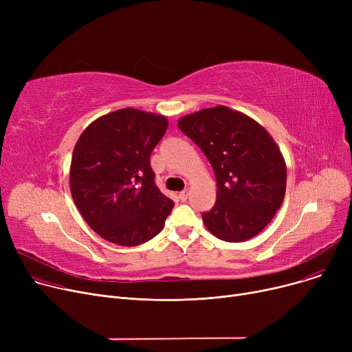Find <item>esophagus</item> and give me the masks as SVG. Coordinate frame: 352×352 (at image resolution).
<instances>
[{
  "mask_svg": "<svg viewBox=\"0 0 352 352\" xmlns=\"http://www.w3.org/2000/svg\"><path fill=\"white\" fill-rule=\"evenodd\" d=\"M188 195H190L188 190H184V191H181V192H179L178 198H179V201H181V202H186V201L188 199Z\"/></svg>",
  "mask_w": 352,
  "mask_h": 352,
  "instance_id": "obj_1",
  "label": "esophagus"
}]
</instances>
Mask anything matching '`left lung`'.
<instances>
[{"mask_svg":"<svg viewBox=\"0 0 352 352\" xmlns=\"http://www.w3.org/2000/svg\"><path fill=\"white\" fill-rule=\"evenodd\" d=\"M178 128L206 154L217 179V201L202 214L227 243L260 234L283 204L287 165L278 145L252 118L218 105L182 117Z\"/></svg>","mask_w":352,"mask_h":352,"instance_id":"left-lung-1","label":"left lung"}]
</instances>
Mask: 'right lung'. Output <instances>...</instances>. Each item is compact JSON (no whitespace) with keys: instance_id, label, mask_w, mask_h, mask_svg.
<instances>
[{"instance_id":"1","label":"right lung","mask_w":352,"mask_h":352,"mask_svg":"<svg viewBox=\"0 0 352 352\" xmlns=\"http://www.w3.org/2000/svg\"><path fill=\"white\" fill-rule=\"evenodd\" d=\"M166 128L164 116L124 108L89 124L74 146L72 199L107 241L137 247L164 228L174 202L155 186L150 158Z\"/></svg>"}]
</instances>
